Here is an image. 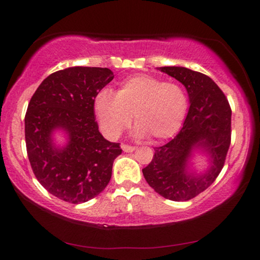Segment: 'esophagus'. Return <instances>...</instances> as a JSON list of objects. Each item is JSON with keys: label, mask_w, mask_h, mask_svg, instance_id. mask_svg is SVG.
I'll list each match as a JSON object with an SVG mask.
<instances>
[{"label": "esophagus", "mask_w": 260, "mask_h": 260, "mask_svg": "<svg viewBox=\"0 0 260 260\" xmlns=\"http://www.w3.org/2000/svg\"><path fill=\"white\" fill-rule=\"evenodd\" d=\"M135 147H131V145H126V144H122V150L124 152H133L135 151Z\"/></svg>", "instance_id": "1"}]
</instances>
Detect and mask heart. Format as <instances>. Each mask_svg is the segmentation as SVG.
Here are the masks:
<instances>
[{
  "label": "heart",
  "mask_w": 260,
  "mask_h": 260,
  "mask_svg": "<svg viewBox=\"0 0 260 260\" xmlns=\"http://www.w3.org/2000/svg\"><path fill=\"white\" fill-rule=\"evenodd\" d=\"M187 108L188 98L182 86L148 74L123 80L116 93L103 88L93 101L94 115L108 137H119L129 127L134 116L136 136L149 135L156 142L175 136Z\"/></svg>",
  "instance_id": "1"
}]
</instances>
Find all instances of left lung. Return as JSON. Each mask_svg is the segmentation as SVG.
<instances>
[{"label": "left lung", "mask_w": 260, "mask_h": 260, "mask_svg": "<svg viewBox=\"0 0 260 260\" xmlns=\"http://www.w3.org/2000/svg\"><path fill=\"white\" fill-rule=\"evenodd\" d=\"M158 71L186 87L189 110L179 134L155 148L152 161L142 170L152 189L173 201L190 200L211 186L221 172L231 144V111L225 94L211 78L186 67ZM197 154L206 157L202 171L193 168Z\"/></svg>", "instance_id": "obj_1"}]
</instances>
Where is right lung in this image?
<instances>
[{
  "instance_id": "right-lung-1",
  "label": "right lung",
  "mask_w": 260,
  "mask_h": 260,
  "mask_svg": "<svg viewBox=\"0 0 260 260\" xmlns=\"http://www.w3.org/2000/svg\"><path fill=\"white\" fill-rule=\"evenodd\" d=\"M112 79L106 67H69L49 74L28 104V158L39 182L60 200L83 204L110 182L122 149L99 133L93 101Z\"/></svg>"
}]
</instances>
